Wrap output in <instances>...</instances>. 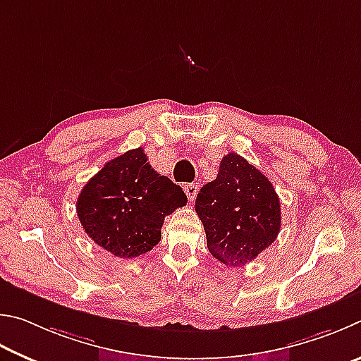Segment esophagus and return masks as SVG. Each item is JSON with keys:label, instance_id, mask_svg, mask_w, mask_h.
Instances as JSON below:
<instances>
[{"label": "esophagus", "instance_id": "1", "mask_svg": "<svg viewBox=\"0 0 361 361\" xmlns=\"http://www.w3.org/2000/svg\"><path fill=\"white\" fill-rule=\"evenodd\" d=\"M198 185L197 184H187L185 187H184V190H185V195H187V198L190 200V203L192 201L197 198V195H198Z\"/></svg>", "mask_w": 361, "mask_h": 361}]
</instances>
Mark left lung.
Listing matches in <instances>:
<instances>
[{
	"mask_svg": "<svg viewBox=\"0 0 361 361\" xmlns=\"http://www.w3.org/2000/svg\"><path fill=\"white\" fill-rule=\"evenodd\" d=\"M195 211L207 249L230 267L250 263L281 231V201L273 184L235 152L222 158L216 179L201 188Z\"/></svg>",
	"mask_w": 361,
	"mask_h": 361,
	"instance_id": "8db88e82",
	"label": "left lung"
}]
</instances>
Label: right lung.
<instances>
[{
    "mask_svg": "<svg viewBox=\"0 0 361 361\" xmlns=\"http://www.w3.org/2000/svg\"><path fill=\"white\" fill-rule=\"evenodd\" d=\"M185 204L182 188L158 174L137 147L107 161L82 188L75 209L99 247L135 258L160 243L164 217Z\"/></svg>",
    "mask_w": 361,
    "mask_h": 361,
    "instance_id": "obj_1",
    "label": "right lung"
}]
</instances>
